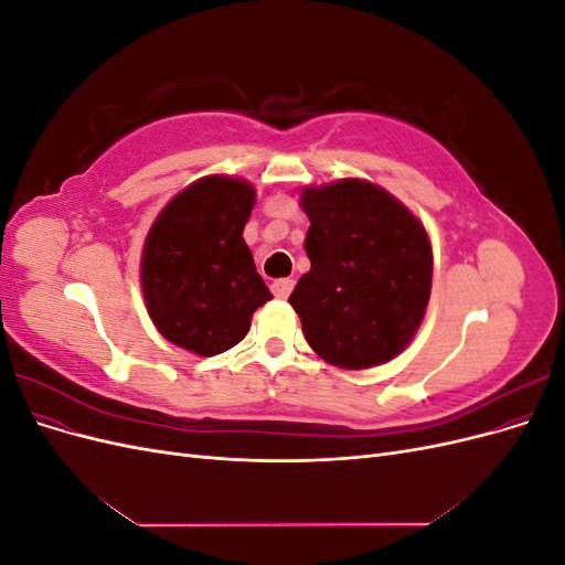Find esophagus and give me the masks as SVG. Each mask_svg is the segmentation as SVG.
Listing matches in <instances>:
<instances>
[{
  "mask_svg": "<svg viewBox=\"0 0 565 565\" xmlns=\"http://www.w3.org/2000/svg\"><path fill=\"white\" fill-rule=\"evenodd\" d=\"M270 289H273V295H276L278 299H287L289 295H292L295 280L292 278H280V280H276V282L270 285Z\"/></svg>",
  "mask_w": 565,
  "mask_h": 565,
  "instance_id": "1",
  "label": "esophagus"
}]
</instances>
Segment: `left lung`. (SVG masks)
Instances as JSON below:
<instances>
[{"instance_id": "1", "label": "left lung", "mask_w": 565, "mask_h": 565, "mask_svg": "<svg viewBox=\"0 0 565 565\" xmlns=\"http://www.w3.org/2000/svg\"><path fill=\"white\" fill-rule=\"evenodd\" d=\"M311 270L289 303L311 349L337 367L388 363L415 337L431 295L424 226L382 188L344 179L306 188Z\"/></svg>"}]
</instances>
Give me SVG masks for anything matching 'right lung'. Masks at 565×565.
Masks as SVG:
<instances>
[{"instance_id": "add662e5", "label": "right lung", "mask_w": 565, "mask_h": 565, "mask_svg": "<svg viewBox=\"0 0 565 565\" xmlns=\"http://www.w3.org/2000/svg\"><path fill=\"white\" fill-rule=\"evenodd\" d=\"M254 188L207 177L188 185L152 224L141 259L148 313L172 344L198 355L241 341L270 299L245 245Z\"/></svg>"}]
</instances>
